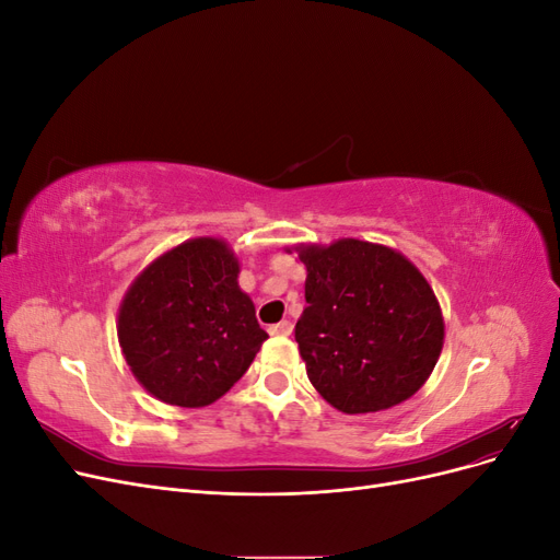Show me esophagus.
I'll use <instances>...</instances> for the list:
<instances>
[{"label": "esophagus", "mask_w": 560, "mask_h": 560, "mask_svg": "<svg viewBox=\"0 0 560 560\" xmlns=\"http://www.w3.org/2000/svg\"><path fill=\"white\" fill-rule=\"evenodd\" d=\"M268 331L273 334V336H292L294 325H292L290 319H282V322H278V325H270V327H268Z\"/></svg>", "instance_id": "obj_1"}]
</instances>
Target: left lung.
<instances>
[{
  "mask_svg": "<svg viewBox=\"0 0 560 560\" xmlns=\"http://www.w3.org/2000/svg\"><path fill=\"white\" fill-rule=\"evenodd\" d=\"M306 303L296 343L334 409L374 413L416 395L444 346V319L420 270L399 252L343 238L299 247Z\"/></svg>",
  "mask_w": 560,
  "mask_h": 560,
  "instance_id": "left-lung-1",
  "label": "left lung"
}]
</instances>
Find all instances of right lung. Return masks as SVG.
<instances>
[{
    "mask_svg": "<svg viewBox=\"0 0 560 560\" xmlns=\"http://www.w3.org/2000/svg\"><path fill=\"white\" fill-rule=\"evenodd\" d=\"M238 273L226 243L196 238L132 282L118 311V343L147 393L196 409L243 378L268 334Z\"/></svg>",
    "mask_w": 560,
    "mask_h": 560,
    "instance_id": "obj_1",
    "label": "right lung"
}]
</instances>
